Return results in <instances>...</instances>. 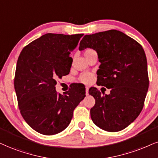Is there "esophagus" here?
<instances>
[{"mask_svg":"<svg viewBox=\"0 0 158 158\" xmlns=\"http://www.w3.org/2000/svg\"><path fill=\"white\" fill-rule=\"evenodd\" d=\"M85 94H89V87H85Z\"/></svg>","mask_w":158,"mask_h":158,"instance_id":"34e87169","label":"esophagus"}]
</instances>
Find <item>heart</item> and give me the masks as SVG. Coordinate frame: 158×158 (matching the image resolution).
Segmentation results:
<instances>
[{
  "label": "heart",
  "mask_w": 158,
  "mask_h": 158,
  "mask_svg": "<svg viewBox=\"0 0 158 158\" xmlns=\"http://www.w3.org/2000/svg\"><path fill=\"white\" fill-rule=\"evenodd\" d=\"M94 51V50H91V49H86L84 52V55L85 56H87L88 54L90 53V52ZM93 80V75L91 73H85L81 74V76L79 77V81L81 82H82L83 83H89L92 81Z\"/></svg>",
  "instance_id": "b5f03b06"
}]
</instances>
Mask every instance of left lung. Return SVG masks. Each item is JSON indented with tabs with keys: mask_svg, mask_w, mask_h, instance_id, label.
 <instances>
[{
	"mask_svg": "<svg viewBox=\"0 0 158 158\" xmlns=\"http://www.w3.org/2000/svg\"><path fill=\"white\" fill-rule=\"evenodd\" d=\"M96 50L100 65L98 85L110 89L102 95L96 88L89 94L95 99L91 118L101 129L118 132L130 125L143 109L149 88L145 52L135 40L116 30L85 35L79 50Z\"/></svg>",
	"mask_w": 158,
	"mask_h": 158,
	"instance_id": "1",
	"label": "left lung"
}]
</instances>
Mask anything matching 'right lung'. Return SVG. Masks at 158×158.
<instances>
[{"label":"right lung","mask_w":158,"mask_h":158,"mask_svg":"<svg viewBox=\"0 0 158 158\" xmlns=\"http://www.w3.org/2000/svg\"><path fill=\"white\" fill-rule=\"evenodd\" d=\"M83 34H46L22 50L15 77L19 109L27 124L36 132L52 135L65 130L73 110L85 97V89L74 85L58 94L57 80L69 73V54Z\"/></svg>","instance_id":"right-lung-1"}]
</instances>
